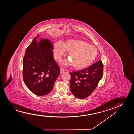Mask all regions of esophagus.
Instances as JSON below:
<instances>
[{"mask_svg": "<svg viewBox=\"0 0 134 134\" xmlns=\"http://www.w3.org/2000/svg\"><path fill=\"white\" fill-rule=\"evenodd\" d=\"M65 72V70L63 68H61L60 69V74H62Z\"/></svg>", "mask_w": 134, "mask_h": 134, "instance_id": "obj_1", "label": "esophagus"}]
</instances>
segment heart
Listing matches in <instances>:
<instances>
[{"label": "heart", "mask_w": 134, "mask_h": 134, "mask_svg": "<svg viewBox=\"0 0 134 134\" xmlns=\"http://www.w3.org/2000/svg\"><path fill=\"white\" fill-rule=\"evenodd\" d=\"M68 52L69 60H64L62 64L64 66L72 64L74 68L82 69L90 65L95 59L97 50L94 46L84 41L69 39L63 43L57 41L54 44L53 54L55 59L59 60Z\"/></svg>", "instance_id": "obj_1"}]
</instances>
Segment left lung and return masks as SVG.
I'll return each mask as SVG.
<instances>
[{"label": "left lung", "instance_id": "1", "mask_svg": "<svg viewBox=\"0 0 134 134\" xmlns=\"http://www.w3.org/2000/svg\"><path fill=\"white\" fill-rule=\"evenodd\" d=\"M103 65L102 61L94 63L85 69L70 73V90L79 99L88 97L97 87L103 75Z\"/></svg>", "mask_w": 134, "mask_h": 134}]
</instances>
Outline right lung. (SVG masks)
I'll return each instance as SVG.
<instances>
[{
	"instance_id": "add662e5",
	"label": "right lung",
	"mask_w": 134,
	"mask_h": 134,
	"mask_svg": "<svg viewBox=\"0 0 134 134\" xmlns=\"http://www.w3.org/2000/svg\"><path fill=\"white\" fill-rule=\"evenodd\" d=\"M33 39L26 49L23 59V78L32 93L37 96L49 93L60 74L53 57V47L47 38Z\"/></svg>"
}]
</instances>
